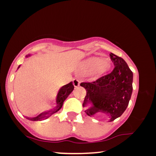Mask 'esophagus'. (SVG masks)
<instances>
[{
    "instance_id": "34e87169",
    "label": "esophagus",
    "mask_w": 156,
    "mask_h": 156,
    "mask_svg": "<svg viewBox=\"0 0 156 156\" xmlns=\"http://www.w3.org/2000/svg\"><path fill=\"white\" fill-rule=\"evenodd\" d=\"M80 81L77 80V79H74V80H73V86H74L75 88L78 87L80 86Z\"/></svg>"
}]
</instances>
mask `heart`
Masks as SVG:
<instances>
[{"mask_svg":"<svg viewBox=\"0 0 156 156\" xmlns=\"http://www.w3.org/2000/svg\"><path fill=\"white\" fill-rule=\"evenodd\" d=\"M82 66L87 71H92L93 74L96 76H100L107 73L111 69V64L108 62L103 61L101 58L93 57L84 61Z\"/></svg>","mask_w":156,"mask_h":156,"instance_id":"b5f03b06","label":"heart"}]
</instances>
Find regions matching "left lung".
I'll return each mask as SVG.
<instances>
[{"label": "left lung", "instance_id": "obj_1", "mask_svg": "<svg viewBox=\"0 0 156 156\" xmlns=\"http://www.w3.org/2000/svg\"><path fill=\"white\" fill-rule=\"evenodd\" d=\"M111 60L115 67L110 73L91 83H81L86 89L83 107L91 103L85 110L89 116L105 113L109 122L122 114L127 107L133 91V73L122 58L111 53Z\"/></svg>", "mask_w": 156, "mask_h": 156}]
</instances>
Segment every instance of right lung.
<instances>
[{"label": "right lung", "mask_w": 156, "mask_h": 156, "mask_svg": "<svg viewBox=\"0 0 156 156\" xmlns=\"http://www.w3.org/2000/svg\"><path fill=\"white\" fill-rule=\"evenodd\" d=\"M30 56V55H28V56H27L26 57H28ZM19 67L20 66L18 67V69ZM73 89H74V87H73V84H72V82H71V83L66 84V85L62 87L60 89L58 93V95H57V98H56L57 106L55 109H54L51 111H49V112H47L41 113V114H39L38 115H37L36 117H34V118L26 117L27 118V119L30 120H32V121H36V120H41L48 118L49 116H51L53 114V113L57 112L58 111H59L60 109H61V107H62L63 102H64L66 98L69 96V95L72 93V91L73 90Z\"/></svg>", "instance_id": "add662e5"}]
</instances>
